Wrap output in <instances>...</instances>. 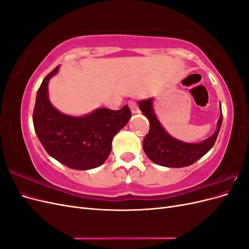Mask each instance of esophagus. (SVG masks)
Returning <instances> with one entry per match:
<instances>
[{"label":"esophagus","instance_id":"obj_1","mask_svg":"<svg viewBox=\"0 0 249 249\" xmlns=\"http://www.w3.org/2000/svg\"><path fill=\"white\" fill-rule=\"evenodd\" d=\"M127 105H129V107H130V109H131V111H132L133 114H135V113H138L139 109H138V106H137L136 102L130 101V102H127Z\"/></svg>","mask_w":249,"mask_h":249}]
</instances>
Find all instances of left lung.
<instances>
[{
  "instance_id": "1",
  "label": "left lung",
  "mask_w": 249,
  "mask_h": 249,
  "mask_svg": "<svg viewBox=\"0 0 249 249\" xmlns=\"http://www.w3.org/2000/svg\"><path fill=\"white\" fill-rule=\"evenodd\" d=\"M153 101L152 97L139 101L138 106L149 122V131L143 139V150L154 163L164 167H186L199 160L213 147L222 124L221 105L220 117L212 136L198 143H188L173 138L165 131L156 115Z\"/></svg>"
}]
</instances>
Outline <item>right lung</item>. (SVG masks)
Segmentation results:
<instances>
[{
    "label": "right lung",
    "mask_w": 249,
    "mask_h": 249,
    "mask_svg": "<svg viewBox=\"0 0 249 249\" xmlns=\"http://www.w3.org/2000/svg\"><path fill=\"white\" fill-rule=\"evenodd\" d=\"M57 66L43 79L37 91L33 124L47 153L71 169L99 167L111 153L112 140L129 122V107L113 111L97 108L89 114L71 116L58 111L49 99L48 85L57 74Z\"/></svg>",
    "instance_id": "1"
}]
</instances>
